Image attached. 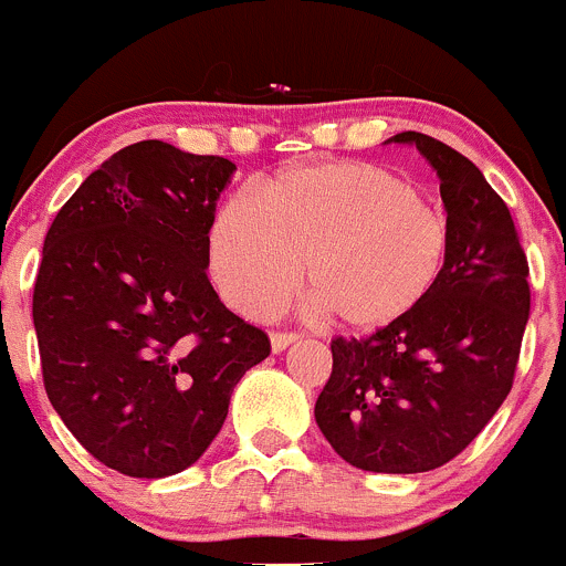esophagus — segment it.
<instances>
[{"instance_id": "1", "label": "esophagus", "mask_w": 566, "mask_h": 566, "mask_svg": "<svg viewBox=\"0 0 566 566\" xmlns=\"http://www.w3.org/2000/svg\"><path fill=\"white\" fill-rule=\"evenodd\" d=\"M295 339H298V336L290 334V331H276V334H271V347H273V353H282L284 347L293 345Z\"/></svg>"}]
</instances>
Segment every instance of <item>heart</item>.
<instances>
[{
    "mask_svg": "<svg viewBox=\"0 0 566 566\" xmlns=\"http://www.w3.org/2000/svg\"><path fill=\"white\" fill-rule=\"evenodd\" d=\"M447 213L389 169L325 161L284 169L224 202L208 230L221 298L276 315L301 279L312 304L350 331H380L419 310L447 271Z\"/></svg>",
    "mask_w": 566,
    "mask_h": 566,
    "instance_id": "obj_1",
    "label": "heart"
}]
</instances>
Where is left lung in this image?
<instances>
[{
    "instance_id": "8db88e82",
    "label": "left lung",
    "mask_w": 566,
    "mask_h": 566,
    "mask_svg": "<svg viewBox=\"0 0 566 566\" xmlns=\"http://www.w3.org/2000/svg\"><path fill=\"white\" fill-rule=\"evenodd\" d=\"M441 177L452 224L447 271L430 298L364 339L331 342V378L315 419L350 465L421 473L454 460L515 380L528 323V260L504 199L443 142L402 130Z\"/></svg>"
}]
</instances>
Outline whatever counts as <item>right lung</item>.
I'll return each instance as SVG.
<instances>
[{
  "label": "right lung",
  "instance_id": "add662e5",
  "mask_svg": "<svg viewBox=\"0 0 566 566\" xmlns=\"http://www.w3.org/2000/svg\"><path fill=\"white\" fill-rule=\"evenodd\" d=\"M235 164L167 142L123 147L45 232L32 319L43 386L78 443L161 479L205 454L232 389L271 353L208 279V230Z\"/></svg>",
  "mask_w": 566,
  "mask_h": 566
}]
</instances>
